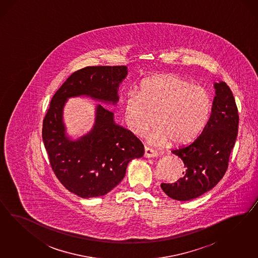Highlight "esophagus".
Masks as SVG:
<instances>
[{"label": "esophagus", "mask_w": 258, "mask_h": 258, "mask_svg": "<svg viewBox=\"0 0 258 258\" xmlns=\"http://www.w3.org/2000/svg\"><path fill=\"white\" fill-rule=\"evenodd\" d=\"M158 155V152L154 149H150L146 147L145 148V153H144V156L146 158H151V157H156Z\"/></svg>", "instance_id": "esophagus-1"}]
</instances>
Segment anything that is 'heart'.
Wrapping results in <instances>:
<instances>
[{
	"label": "heart",
	"mask_w": 258,
	"mask_h": 258,
	"mask_svg": "<svg viewBox=\"0 0 258 258\" xmlns=\"http://www.w3.org/2000/svg\"><path fill=\"white\" fill-rule=\"evenodd\" d=\"M212 109L211 96L203 87L183 78L166 75L148 78L139 93L131 92L124 102V120L132 133L142 137L155 123L149 135L151 144H185L206 125Z\"/></svg>",
	"instance_id": "heart-1"
}]
</instances>
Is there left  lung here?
Instances as JSON below:
<instances>
[{
	"mask_svg": "<svg viewBox=\"0 0 258 258\" xmlns=\"http://www.w3.org/2000/svg\"><path fill=\"white\" fill-rule=\"evenodd\" d=\"M212 112L195 140L171 152L180 157L185 170L174 183H162L173 200L186 202L215 187L224 176L238 132V111L234 95L225 82L215 83Z\"/></svg>",
	"mask_w": 258,
	"mask_h": 258,
	"instance_id": "left-lung-1",
	"label": "left lung"
}]
</instances>
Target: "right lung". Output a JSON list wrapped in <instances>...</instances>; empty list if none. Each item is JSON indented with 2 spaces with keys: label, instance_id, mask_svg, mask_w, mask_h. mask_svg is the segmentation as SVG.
Masks as SVG:
<instances>
[{
  "label": "right lung",
  "instance_id": "right-lung-1",
  "mask_svg": "<svg viewBox=\"0 0 258 258\" xmlns=\"http://www.w3.org/2000/svg\"><path fill=\"white\" fill-rule=\"evenodd\" d=\"M126 66H90L72 74L53 96L43 119L42 140L56 178L83 199L106 195L125 177L126 166L145 153L131 131L115 124L113 113L98 104L93 128L72 141L66 135L63 108L70 97L89 96L115 105Z\"/></svg>",
  "mask_w": 258,
  "mask_h": 258
}]
</instances>
